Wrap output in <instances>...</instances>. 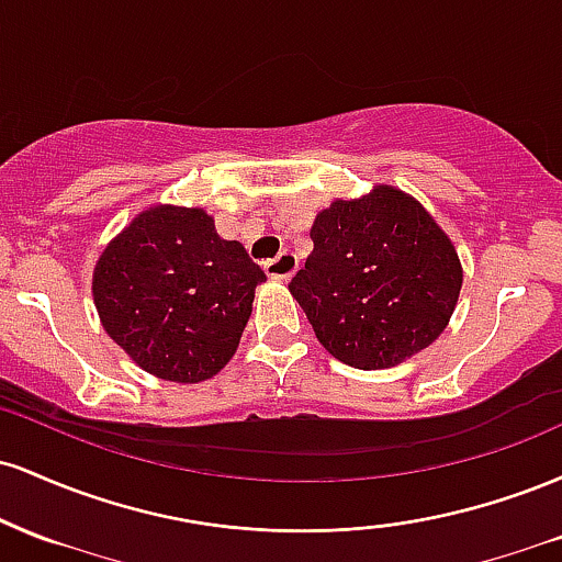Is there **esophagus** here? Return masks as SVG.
I'll return each instance as SVG.
<instances>
[{"label":"esophagus","instance_id":"obj_1","mask_svg":"<svg viewBox=\"0 0 562 562\" xmlns=\"http://www.w3.org/2000/svg\"><path fill=\"white\" fill-rule=\"evenodd\" d=\"M295 269H299V259L290 250H282L272 261H263V272H267V277H272V280H290L295 274Z\"/></svg>","mask_w":562,"mask_h":562}]
</instances>
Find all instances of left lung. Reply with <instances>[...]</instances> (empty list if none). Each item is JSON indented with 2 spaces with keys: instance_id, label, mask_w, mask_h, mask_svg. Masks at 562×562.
<instances>
[{
  "instance_id": "obj_1",
  "label": "left lung",
  "mask_w": 562,
  "mask_h": 562,
  "mask_svg": "<svg viewBox=\"0 0 562 562\" xmlns=\"http://www.w3.org/2000/svg\"><path fill=\"white\" fill-rule=\"evenodd\" d=\"M314 250L290 280L314 335L357 370L396 367L449 325L462 288L454 245L391 184L335 200L314 218Z\"/></svg>"
}]
</instances>
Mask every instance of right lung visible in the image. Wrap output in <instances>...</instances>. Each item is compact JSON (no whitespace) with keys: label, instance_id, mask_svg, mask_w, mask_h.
Instances as JSON below:
<instances>
[{"label":"right lung","instance_id":"add662e5","mask_svg":"<svg viewBox=\"0 0 562 562\" xmlns=\"http://www.w3.org/2000/svg\"><path fill=\"white\" fill-rule=\"evenodd\" d=\"M263 280L203 209L153 205L102 250L92 293L102 327L134 364L171 383H200L237 351Z\"/></svg>","mask_w":562,"mask_h":562}]
</instances>
